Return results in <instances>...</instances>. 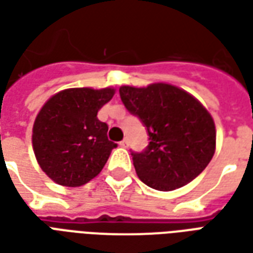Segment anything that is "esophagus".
I'll return each instance as SVG.
<instances>
[{"instance_id":"1","label":"esophagus","mask_w":253,"mask_h":253,"mask_svg":"<svg viewBox=\"0 0 253 253\" xmlns=\"http://www.w3.org/2000/svg\"><path fill=\"white\" fill-rule=\"evenodd\" d=\"M119 145H121L122 148H127V145H128V141H127L126 138H125L123 141H121V142H119Z\"/></svg>"}]
</instances>
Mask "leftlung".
Returning <instances> with one entry per match:
<instances>
[{
  "mask_svg": "<svg viewBox=\"0 0 253 253\" xmlns=\"http://www.w3.org/2000/svg\"><path fill=\"white\" fill-rule=\"evenodd\" d=\"M122 103L146 127L149 145L131 152L138 177L154 190L172 191L195 179L215 152V126L198 100L169 84L121 86Z\"/></svg>",
  "mask_w": 253,
  "mask_h": 253,
  "instance_id": "1",
  "label": "left lung"
}]
</instances>
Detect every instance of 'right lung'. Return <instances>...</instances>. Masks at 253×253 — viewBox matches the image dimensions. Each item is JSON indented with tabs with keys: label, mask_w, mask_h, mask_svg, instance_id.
I'll use <instances>...</instances> for the list:
<instances>
[{
	"label": "right lung",
	"mask_w": 253,
	"mask_h": 253,
	"mask_svg": "<svg viewBox=\"0 0 253 253\" xmlns=\"http://www.w3.org/2000/svg\"><path fill=\"white\" fill-rule=\"evenodd\" d=\"M115 89L72 88L54 94L42 107L32 130V145L43 172L57 184L80 187L99 175L118 145L97 119Z\"/></svg>",
	"instance_id": "obj_1"
}]
</instances>
